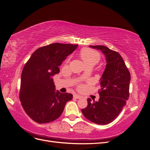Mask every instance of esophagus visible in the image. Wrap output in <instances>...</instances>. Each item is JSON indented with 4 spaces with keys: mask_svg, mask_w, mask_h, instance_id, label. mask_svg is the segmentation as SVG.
Returning a JSON list of instances; mask_svg holds the SVG:
<instances>
[{
    "mask_svg": "<svg viewBox=\"0 0 150 150\" xmlns=\"http://www.w3.org/2000/svg\"><path fill=\"white\" fill-rule=\"evenodd\" d=\"M74 98L76 99H81L82 98V96H81L80 95H78V94H75L74 95Z\"/></svg>",
    "mask_w": 150,
    "mask_h": 150,
    "instance_id": "esophagus-1",
    "label": "esophagus"
}]
</instances>
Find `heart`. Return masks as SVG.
Masks as SVG:
<instances>
[{
	"label": "heart",
	"mask_w": 150,
	"mask_h": 150,
	"mask_svg": "<svg viewBox=\"0 0 150 150\" xmlns=\"http://www.w3.org/2000/svg\"><path fill=\"white\" fill-rule=\"evenodd\" d=\"M79 54L81 58L82 59L86 66L96 65L101 59V56L98 52L88 48L83 49ZM68 61L69 59L67 62H68Z\"/></svg>",
	"instance_id": "b5f03b06"
}]
</instances>
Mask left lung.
I'll return each instance as SVG.
<instances>
[{"mask_svg":"<svg viewBox=\"0 0 150 150\" xmlns=\"http://www.w3.org/2000/svg\"><path fill=\"white\" fill-rule=\"evenodd\" d=\"M101 50L106 57L105 70L100 79L98 101L88 99V106L82 109L84 116L98 125H107L118 116L129 98L131 76L120 54L104 46H89Z\"/></svg>","mask_w":150,"mask_h":150,"instance_id":"left-lung-1","label":"left lung"}]
</instances>
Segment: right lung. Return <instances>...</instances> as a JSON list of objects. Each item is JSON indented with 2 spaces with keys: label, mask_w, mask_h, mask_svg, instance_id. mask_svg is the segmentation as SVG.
<instances>
[{
  "label": "right lung",
  "mask_w": 150,
  "mask_h": 150,
  "mask_svg": "<svg viewBox=\"0 0 150 150\" xmlns=\"http://www.w3.org/2000/svg\"><path fill=\"white\" fill-rule=\"evenodd\" d=\"M78 45L54 43L38 48L25 64L21 74L19 98L25 112L38 123H47L57 119L70 93L55 89L52 76L59 72V66Z\"/></svg>",
  "instance_id": "obj_1"
}]
</instances>
